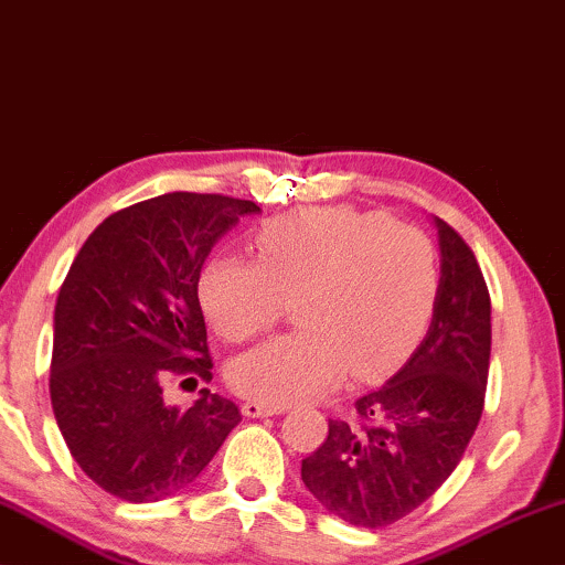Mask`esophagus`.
I'll return each mask as SVG.
<instances>
[{
  "mask_svg": "<svg viewBox=\"0 0 565 565\" xmlns=\"http://www.w3.org/2000/svg\"><path fill=\"white\" fill-rule=\"evenodd\" d=\"M284 407H274V404H264V402H245L243 404V415L245 417H274L281 415Z\"/></svg>",
  "mask_w": 565,
  "mask_h": 565,
  "instance_id": "obj_1",
  "label": "esophagus"
}]
</instances>
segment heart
I'll return each instance as SVG.
<instances>
[{"label":"heart","mask_w":565,"mask_h":565,"mask_svg":"<svg viewBox=\"0 0 565 565\" xmlns=\"http://www.w3.org/2000/svg\"><path fill=\"white\" fill-rule=\"evenodd\" d=\"M256 260L214 258L200 301L230 343L274 328L294 301L291 335L266 340L230 365V386L253 402L312 399L343 369L369 376L407 351L438 294V256L415 227L345 206L291 212L253 237Z\"/></svg>","instance_id":"1"}]
</instances>
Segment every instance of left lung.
Masks as SVG:
<instances>
[{
    "instance_id": "1",
    "label": "left lung",
    "mask_w": 565,
    "mask_h": 565,
    "mask_svg": "<svg viewBox=\"0 0 565 565\" xmlns=\"http://www.w3.org/2000/svg\"><path fill=\"white\" fill-rule=\"evenodd\" d=\"M440 233L433 322L412 359L355 399V423L330 419L328 438L301 460V481L335 518L386 527L425 504L456 471L483 412L491 299L468 243Z\"/></svg>"
}]
</instances>
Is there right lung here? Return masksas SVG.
Masks as SVG:
<instances>
[{"label":"right lung","mask_w":565,"mask_h":565,"mask_svg":"<svg viewBox=\"0 0 565 565\" xmlns=\"http://www.w3.org/2000/svg\"><path fill=\"white\" fill-rule=\"evenodd\" d=\"M258 212L225 194H161L109 214L71 264L53 315L51 404L71 456L113 497L177 494L243 419L210 388L194 407H169L163 381L212 379L200 274L212 245Z\"/></svg>","instance_id":"1"}]
</instances>
